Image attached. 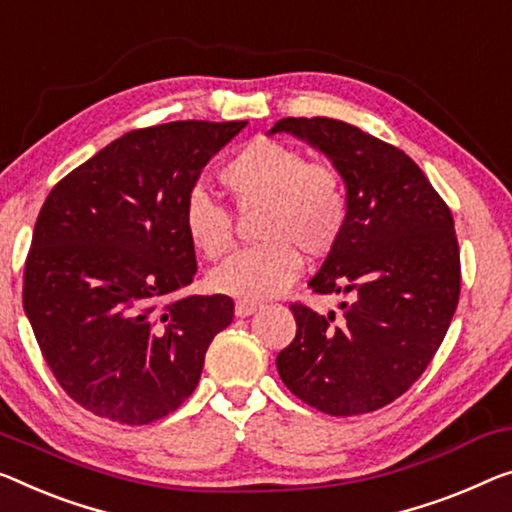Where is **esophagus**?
<instances>
[{
    "instance_id": "obj_1",
    "label": "esophagus",
    "mask_w": 512,
    "mask_h": 512,
    "mask_svg": "<svg viewBox=\"0 0 512 512\" xmlns=\"http://www.w3.org/2000/svg\"><path fill=\"white\" fill-rule=\"evenodd\" d=\"M255 310H257V303H250V301H239L234 308L236 317H250Z\"/></svg>"
}]
</instances>
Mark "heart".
<instances>
[{
    "label": "heart",
    "instance_id": "heart-1",
    "mask_svg": "<svg viewBox=\"0 0 512 512\" xmlns=\"http://www.w3.org/2000/svg\"><path fill=\"white\" fill-rule=\"evenodd\" d=\"M220 181L239 211L262 207L257 236L211 271L209 285L241 301L280 294L299 278L303 257L324 259L340 246L349 223V193L338 167L308 160L292 144L257 137L220 167ZM181 225L197 253L220 259L234 246L232 211L204 188H193L183 202Z\"/></svg>",
    "mask_w": 512,
    "mask_h": 512
}]
</instances>
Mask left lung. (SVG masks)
Segmentation results:
<instances>
[{
    "instance_id": "left-lung-1",
    "label": "left lung",
    "mask_w": 512,
    "mask_h": 512,
    "mask_svg": "<svg viewBox=\"0 0 512 512\" xmlns=\"http://www.w3.org/2000/svg\"><path fill=\"white\" fill-rule=\"evenodd\" d=\"M292 133L333 160L349 193L340 246L310 280L347 294L342 317L292 303L296 338L276 358L296 398L331 416L377 411L423 375L460 301L453 213L402 149L329 117H285Z\"/></svg>"
}]
</instances>
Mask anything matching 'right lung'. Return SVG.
Returning a JSON list of instances; mask_svg holds the SVG:
<instances>
[{
  "label": "right lung",
  "mask_w": 512,
  "mask_h": 512,
  "mask_svg": "<svg viewBox=\"0 0 512 512\" xmlns=\"http://www.w3.org/2000/svg\"><path fill=\"white\" fill-rule=\"evenodd\" d=\"M243 126L137 128L45 197L22 305L59 386L94 416L147 425L172 414L232 324L230 296H177L197 271L181 211L202 167Z\"/></svg>",
  "instance_id": "add662e5"
}]
</instances>
